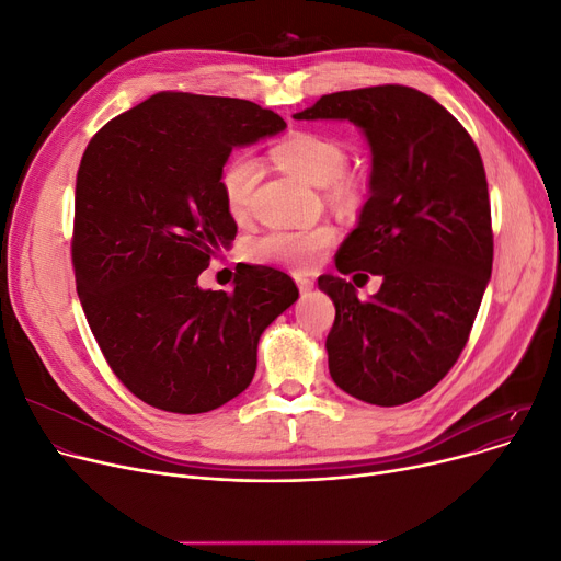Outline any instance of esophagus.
Masks as SVG:
<instances>
[{
	"label": "esophagus",
	"mask_w": 561,
	"mask_h": 561,
	"mask_svg": "<svg viewBox=\"0 0 561 561\" xmlns=\"http://www.w3.org/2000/svg\"><path fill=\"white\" fill-rule=\"evenodd\" d=\"M296 284H298L300 293H309L313 288V279H309L305 275H296Z\"/></svg>",
	"instance_id": "1"
}]
</instances>
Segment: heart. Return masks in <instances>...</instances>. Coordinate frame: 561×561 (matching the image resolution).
Returning <instances> with one entry per match:
<instances>
[{
  "label": "heart",
  "mask_w": 561,
  "mask_h": 561,
  "mask_svg": "<svg viewBox=\"0 0 561 561\" xmlns=\"http://www.w3.org/2000/svg\"><path fill=\"white\" fill-rule=\"evenodd\" d=\"M275 163L296 174L298 180L316 186L330 188V197L347 206L359 195V180L345 172L347 150L336 138L320 134H293L273 150ZM261 176V161L250 154L231 157L220 174V186L227 202V209L233 218H243ZM334 243V229L328 225L300 229V231H271L256 239L248 254L256 263L284 265L293 271H309Z\"/></svg>",
  "instance_id": "1"
}]
</instances>
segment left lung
Returning a JSON list of instances; mask_svg holds the SVG:
<instances>
[{
    "mask_svg": "<svg viewBox=\"0 0 561 561\" xmlns=\"http://www.w3.org/2000/svg\"><path fill=\"white\" fill-rule=\"evenodd\" d=\"M296 121H347L370 147L368 199L336 268L381 277L364 302L343 277L320 275L336 307L325 350L334 385L396 407L434 389L459 359L491 279L486 174L457 117L407 85L322 95Z\"/></svg>",
    "mask_w": 561,
    "mask_h": 561,
    "instance_id": "obj_1",
    "label": "left lung"
}]
</instances>
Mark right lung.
Wrapping results in <instances>:
<instances>
[{
  "label": "right lung",
  "instance_id": "add662e5",
  "mask_svg": "<svg viewBox=\"0 0 561 561\" xmlns=\"http://www.w3.org/2000/svg\"><path fill=\"white\" fill-rule=\"evenodd\" d=\"M284 129L248 100L159 93L88 142L77 293L111 370L142 402L204 414L241 396L263 330L298 300L293 279L268 265H243L231 293L197 284L236 236L220 186L231 150Z\"/></svg>",
  "mask_w": 561,
  "mask_h": 561
}]
</instances>
